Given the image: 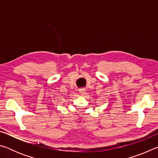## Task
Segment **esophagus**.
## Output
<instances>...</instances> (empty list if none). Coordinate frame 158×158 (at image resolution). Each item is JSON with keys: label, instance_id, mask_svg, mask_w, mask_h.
Returning <instances> with one entry per match:
<instances>
[{"label": "esophagus", "instance_id": "34e87169", "mask_svg": "<svg viewBox=\"0 0 158 158\" xmlns=\"http://www.w3.org/2000/svg\"><path fill=\"white\" fill-rule=\"evenodd\" d=\"M79 92L81 95H84L85 93V89H80L79 90Z\"/></svg>", "mask_w": 158, "mask_h": 158}]
</instances>
